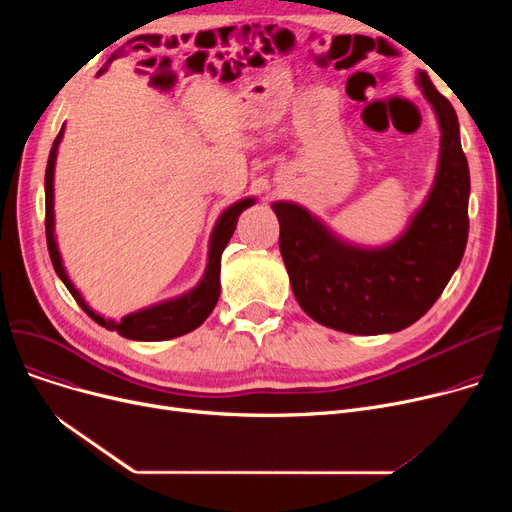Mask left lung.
Masks as SVG:
<instances>
[{
  "label": "left lung",
  "mask_w": 512,
  "mask_h": 512,
  "mask_svg": "<svg viewBox=\"0 0 512 512\" xmlns=\"http://www.w3.org/2000/svg\"><path fill=\"white\" fill-rule=\"evenodd\" d=\"M417 87L440 126L438 168L425 201L394 240L363 247L299 203L272 205L294 297L326 328L357 336L409 328L438 301L463 259L471 180L459 118L425 72H417Z\"/></svg>",
  "instance_id": "8db88e82"
}]
</instances>
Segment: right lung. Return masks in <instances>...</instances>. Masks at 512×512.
<instances>
[{"instance_id":"right-lung-1","label":"right lung","mask_w":512,"mask_h":512,"mask_svg":"<svg viewBox=\"0 0 512 512\" xmlns=\"http://www.w3.org/2000/svg\"><path fill=\"white\" fill-rule=\"evenodd\" d=\"M66 124H62L60 134L53 141V147L49 151L47 159V170H45V234H47V249L53 263V270L60 276V280L66 284L74 301L80 305L93 321L105 330L118 332L120 336L128 340H141V342H159V340H170L184 336L199 328L203 321L213 311L215 303L220 299V270H222V253L228 245V240L234 234V228L238 224V215L247 207L255 205V197L240 199L232 203L228 209L220 213L218 222H215L211 236H209V251H207V265L201 280L191 290L184 294H178L174 299H166L161 303L149 305L145 309L132 311L124 315L122 319L103 317L97 311L89 307V303L83 299V294L72 284L62 253L58 249V238H56V211H53V176H56V159H58V147L64 139Z\"/></svg>"}]
</instances>
